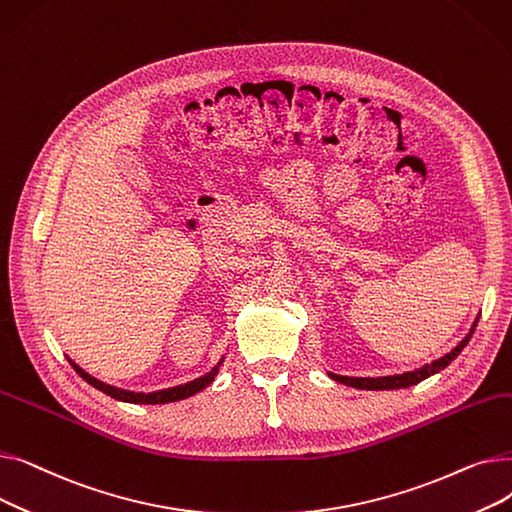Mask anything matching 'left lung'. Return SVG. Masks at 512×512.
<instances>
[{
    "label": "left lung",
    "instance_id": "1",
    "mask_svg": "<svg viewBox=\"0 0 512 512\" xmlns=\"http://www.w3.org/2000/svg\"><path fill=\"white\" fill-rule=\"evenodd\" d=\"M475 326H477V319L473 328L469 330V334L456 344L452 351L444 357H440L438 361L429 363V365H423L415 371H407V373H398V375H384V378H348V375H336V373H330V378L340 382V384H346V386H353V388H359V390H398V388H409V386H415L419 382H423L425 378H429V375H434L438 371H442L444 367H448L456 357L461 355L463 348L467 346V342L471 340L473 332H475Z\"/></svg>",
    "mask_w": 512,
    "mask_h": 512
}]
</instances>
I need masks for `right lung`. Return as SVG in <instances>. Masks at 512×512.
<instances>
[{"label": "right lung", "mask_w": 512, "mask_h": 512, "mask_svg": "<svg viewBox=\"0 0 512 512\" xmlns=\"http://www.w3.org/2000/svg\"><path fill=\"white\" fill-rule=\"evenodd\" d=\"M68 361H70V359H68ZM222 361H224V359H222ZM222 361H220L218 365H215L209 373L201 375V378H197V380H193V382L182 384V386H174V388H168V390L147 392V394H145V392H128V390H122V388H114V386H110V384H103V382L95 380L93 375H89L85 369H80L74 361H70V365L76 369V373H78L80 378H83L85 382H89L93 388L101 390L103 394L112 396V398H116V400L132 402V405H166V402H176V400L188 398V396H193V394L201 392L203 388H207V386L213 382L215 375H218Z\"/></svg>", "instance_id": "right-lung-1"}]
</instances>
